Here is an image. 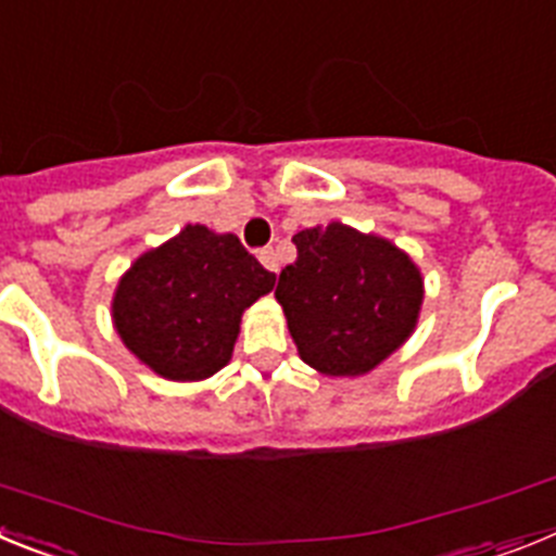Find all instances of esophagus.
Masks as SVG:
<instances>
[{"label": "esophagus", "instance_id": "1", "mask_svg": "<svg viewBox=\"0 0 556 556\" xmlns=\"http://www.w3.org/2000/svg\"><path fill=\"white\" fill-rule=\"evenodd\" d=\"M258 262L269 269V273H278V255H275L273 248H264L258 250Z\"/></svg>", "mask_w": 556, "mask_h": 556}]
</instances>
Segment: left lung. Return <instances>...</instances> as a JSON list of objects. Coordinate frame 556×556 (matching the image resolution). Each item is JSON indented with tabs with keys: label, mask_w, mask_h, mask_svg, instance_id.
<instances>
[{
	"label": "left lung",
	"mask_w": 556,
	"mask_h": 556,
	"mask_svg": "<svg viewBox=\"0 0 556 556\" xmlns=\"http://www.w3.org/2000/svg\"><path fill=\"white\" fill-rule=\"evenodd\" d=\"M298 258L278 275L275 298L298 353L323 376H365L415 331L420 269L401 248L342 223L292 236Z\"/></svg>",
	"instance_id": "8db88e82"
}]
</instances>
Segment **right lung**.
I'll use <instances>...</instances> for the list:
<instances>
[{
	"label": "right lung",
	"instance_id": "right-lung-1",
	"mask_svg": "<svg viewBox=\"0 0 556 556\" xmlns=\"http://www.w3.org/2000/svg\"><path fill=\"white\" fill-rule=\"evenodd\" d=\"M233 233L186 225L147 250L113 292V328L127 351L169 381H203L230 362L244 308L273 292Z\"/></svg>",
	"mask_w": 556,
	"mask_h": 556
}]
</instances>
